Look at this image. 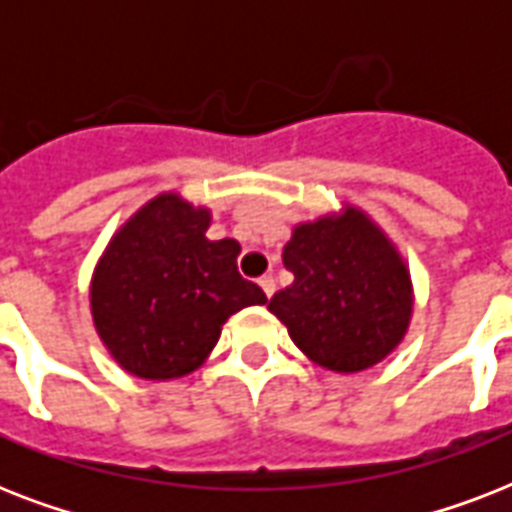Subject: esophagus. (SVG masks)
I'll return each instance as SVG.
<instances>
[{"mask_svg":"<svg viewBox=\"0 0 512 512\" xmlns=\"http://www.w3.org/2000/svg\"><path fill=\"white\" fill-rule=\"evenodd\" d=\"M260 287H263L265 297H273V292H276V281H273V276H263V279H260Z\"/></svg>","mask_w":512,"mask_h":512,"instance_id":"1","label":"esophagus"}]
</instances>
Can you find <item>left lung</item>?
I'll return each instance as SVG.
<instances>
[{"label":"left lung","mask_w":512,"mask_h":512,"mask_svg":"<svg viewBox=\"0 0 512 512\" xmlns=\"http://www.w3.org/2000/svg\"><path fill=\"white\" fill-rule=\"evenodd\" d=\"M284 265L295 281L268 311L313 364L353 374L380 364L404 340L414 311L412 276L396 244L358 207L292 228Z\"/></svg>","instance_id":"8db88e82"}]
</instances>
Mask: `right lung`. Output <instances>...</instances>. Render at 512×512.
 Listing matches in <instances>:
<instances>
[{"label":"right lung","mask_w":512,"mask_h":512,"mask_svg":"<svg viewBox=\"0 0 512 512\" xmlns=\"http://www.w3.org/2000/svg\"><path fill=\"white\" fill-rule=\"evenodd\" d=\"M212 212L159 193L108 241L90 284L98 337L124 372L175 380L199 369L220 329L268 297L236 268L239 241H209Z\"/></svg>","instance_id":"right-lung-1"}]
</instances>
